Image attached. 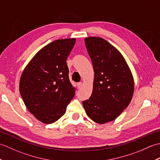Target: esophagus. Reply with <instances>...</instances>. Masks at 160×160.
Wrapping results in <instances>:
<instances>
[{"instance_id": "esophagus-1", "label": "esophagus", "mask_w": 160, "mask_h": 160, "mask_svg": "<svg viewBox=\"0 0 160 160\" xmlns=\"http://www.w3.org/2000/svg\"><path fill=\"white\" fill-rule=\"evenodd\" d=\"M77 85H78V87L79 88V89H80V88L82 87V82H78V83L77 84Z\"/></svg>"}]
</instances>
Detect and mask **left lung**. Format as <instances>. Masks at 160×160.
<instances>
[{"label": "left lung", "instance_id": "left-lung-1", "mask_svg": "<svg viewBox=\"0 0 160 160\" xmlns=\"http://www.w3.org/2000/svg\"><path fill=\"white\" fill-rule=\"evenodd\" d=\"M84 42L92 61L94 80L92 94L82 104L91 120L104 124L116 119L131 102L133 78L124 57L106 40L88 37Z\"/></svg>", "mask_w": 160, "mask_h": 160}]
</instances>
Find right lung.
Returning a JSON list of instances; mask_svg holds the SVG:
<instances>
[{"mask_svg": "<svg viewBox=\"0 0 160 160\" xmlns=\"http://www.w3.org/2000/svg\"><path fill=\"white\" fill-rule=\"evenodd\" d=\"M76 38L56 40L40 49L24 69L19 84L26 107L36 118L52 124L65 113L76 89L66 60Z\"/></svg>", "mask_w": 160, "mask_h": 160, "instance_id": "1", "label": "right lung"}]
</instances>
